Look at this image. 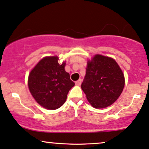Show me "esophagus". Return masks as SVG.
Here are the masks:
<instances>
[{
	"label": "esophagus",
	"mask_w": 149,
	"mask_h": 149,
	"mask_svg": "<svg viewBox=\"0 0 149 149\" xmlns=\"http://www.w3.org/2000/svg\"><path fill=\"white\" fill-rule=\"evenodd\" d=\"M81 83H82V80H81V79H79L78 80H77L76 82V85L80 86V84H81Z\"/></svg>",
	"instance_id": "1"
}]
</instances>
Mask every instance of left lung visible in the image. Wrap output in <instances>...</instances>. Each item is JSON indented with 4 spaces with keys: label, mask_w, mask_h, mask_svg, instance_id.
Segmentation results:
<instances>
[{
    "label": "left lung",
    "mask_w": 149,
    "mask_h": 149,
    "mask_svg": "<svg viewBox=\"0 0 149 149\" xmlns=\"http://www.w3.org/2000/svg\"><path fill=\"white\" fill-rule=\"evenodd\" d=\"M125 77L111 58L95 55L88 61L81 88L91 106L102 109L117 100L123 91Z\"/></svg>",
    "instance_id": "left-lung-1"
}]
</instances>
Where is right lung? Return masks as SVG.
Wrapping results in <instances>:
<instances>
[{
    "mask_svg": "<svg viewBox=\"0 0 149 149\" xmlns=\"http://www.w3.org/2000/svg\"><path fill=\"white\" fill-rule=\"evenodd\" d=\"M57 56L42 58L29 75L28 86L36 102L45 109L54 110L65 102L69 90L75 85L65 63L60 65Z\"/></svg>",
    "mask_w": 149,
    "mask_h": 149,
    "instance_id": "1",
    "label": "right lung"
}]
</instances>
